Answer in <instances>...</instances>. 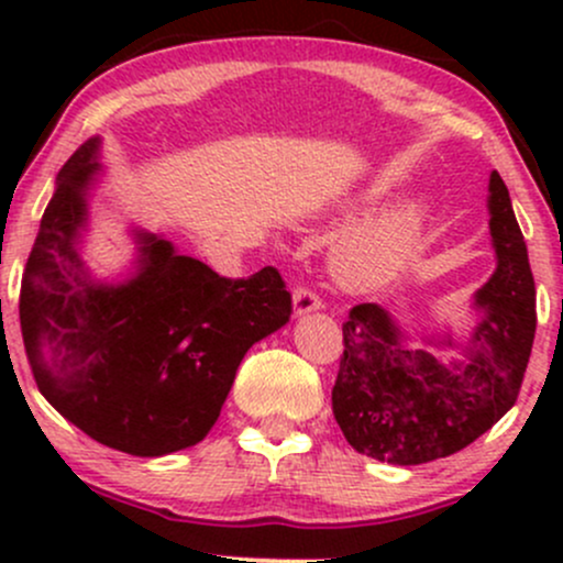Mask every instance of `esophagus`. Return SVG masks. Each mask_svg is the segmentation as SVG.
<instances>
[{
    "label": "esophagus",
    "mask_w": 563,
    "mask_h": 563,
    "mask_svg": "<svg viewBox=\"0 0 563 563\" xmlns=\"http://www.w3.org/2000/svg\"><path fill=\"white\" fill-rule=\"evenodd\" d=\"M320 307H322L320 296L314 294L312 288H307V286L294 288V314L296 318H301V314H309V312H318Z\"/></svg>",
    "instance_id": "1"
}]
</instances>
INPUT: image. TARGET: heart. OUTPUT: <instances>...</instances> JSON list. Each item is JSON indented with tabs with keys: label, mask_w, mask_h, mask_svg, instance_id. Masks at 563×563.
Returning a JSON list of instances; mask_svg holds the SVG:
<instances>
[{
	"label": "heart",
	"mask_w": 563,
	"mask_h": 563,
	"mask_svg": "<svg viewBox=\"0 0 563 563\" xmlns=\"http://www.w3.org/2000/svg\"><path fill=\"white\" fill-rule=\"evenodd\" d=\"M391 198L389 183H376L352 200L349 214L378 209ZM426 206L421 200H405L346 230L333 245L331 267L341 283L352 288H378L397 280L416 260L423 241Z\"/></svg>",
	"instance_id": "heart-1"
}]
</instances>
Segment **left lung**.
<instances>
[{
	"instance_id": "1",
	"label": "left lung",
	"mask_w": 563,
	"mask_h": 563,
	"mask_svg": "<svg viewBox=\"0 0 563 563\" xmlns=\"http://www.w3.org/2000/svg\"><path fill=\"white\" fill-rule=\"evenodd\" d=\"M487 209L497 269L476 290L482 318L466 341L426 335L418 349L378 303L349 309L333 416L367 457L394 466L448 457L493 429L519 397L538 312L525 235L497 172L489 174ZM429 345L457 347L459 357L439 361Z\"/></svg>"
}]
</instances>
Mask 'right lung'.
<instances>
[{
    "instance_id": "add662e5",
    "label": "right lung",
    "mask_w": 563,
    "mask_h": 563,
    "mask_svg": "<svg viewBox=\"0 0 563 563\" xmlns=\"http://www.w3.org/2000/svg\"><path fill=\"white\" fill-rule=\"evenodd\" d=\"M89 137L57 174L21 280V331L38 391L106 448L158 457L211 431L238 365L290 320L275 267L230 280L172 241L132 230L124 280H97L81 260L89 192L102 174Z\"/></svg>"
}]
</instances>
